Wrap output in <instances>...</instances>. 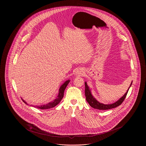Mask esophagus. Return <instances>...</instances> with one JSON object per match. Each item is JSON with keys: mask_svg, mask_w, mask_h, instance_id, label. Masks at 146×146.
<instances>
[{"mask_svg": "<svg viewBox=\"0 0 146 146\" xmlns=\"http://www.w3.org/2000/svg\"><path fill=\"white\" fill-rule=\"evenodd\" d=\"M83 70L81 69H78V70H76V75L78 76H81L83 74Z\"/></svg>", "mask_w": 146, "mask_h": 146, "instance_id": "1", "label": "esophagus"}]
</instances>
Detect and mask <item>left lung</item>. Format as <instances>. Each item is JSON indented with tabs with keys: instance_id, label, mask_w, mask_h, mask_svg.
Returning a JSON list of instances; mask_svg holds the SVG:
<instances>
[{
	"instance_id": "left-lung-1",
	"label": "left lung",
	"mask_w": 146,
	"mask_h": 146,
	"mask_svg": "<svg viewBox=\"0 0 146 146\" xmlns=\"http://www.w3.org/2000/svg\"><path fill=\"white\" fill-rule=\"evenodd\" d=\"M132 82L130 84V86L128 90L126 91V92L123 95V96L121 97L118 101L111 104H105L102 103H100L94 97H93V96L92 95L90 89H89V87L87 85L86 82H85V95L86 96V100L87 102L89 103V104H90L91 107H92L95 109H97L100 110H107L115 108L121 104L124 101V100H125V97L126 96L128 92V91L132 85Z\"/></svg>"
}]
</instances>
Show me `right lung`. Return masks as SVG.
Instances as JSON below:
<instances>
[{"label":"right lung","mask_w":146,"mask_h":146,"mask_svg":"<svg viewBox=\"0 0 146 146\" xmlns=\"http://www.w3.org/2000/svg\"><path fill=\"white\" fill-rule=\"evenodd\" d=\"M70 80H68L67 81H66L61 86L60 88L59 89V93L58 94V96L56 98H55L53 101L48 103L47 104H44V105H40V106H35L33 107H35V108H39V109H40V110H46V109H50L51 108H53L54 107H55L56 106H57V104H58L60 101H61V100L62 99L63 97V95H64V90L66 89V88L67 87V85L70 83ZM23 102L24 103H25L26 104L28 105V104L25 101H24L23 99H22ZM32 106V105H31Z\"/></svg>","instance_id":"right-lung-1"}]
</instances>
